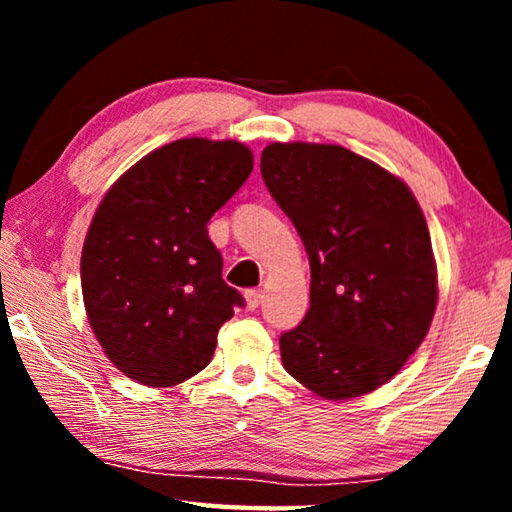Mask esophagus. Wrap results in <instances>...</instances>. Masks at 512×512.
Here are the masks:
<instances>
[{"mask_svg": "<svg viewBox=\"0 0 512 512\" xmlns=\"http://www.w3.org/2000/svg\"><path fill=\"white\" fill-rule=\"evenodd\" d=\"M244 298H246V307L253 311V309H257L259 305H262V298H264V293L259 291V289H248L246 293H244Z\"/></svg>", "mask_w": 512, "mask_h": 512, "instance_id": "1", "label": "esophagus"}]
</instances>
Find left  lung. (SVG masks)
Segmentation results:
<instances>
[{"label":"left lung","mask_w":512,"mask_h":512,"mask_svg":"<svg viewBox=\"0 0 512 512\" xmlns=\"http://www.w3.org/2000/svg\"><path fill=\"white\" fill-rule=\"evenodd\" d=\"M262 178L311 268L307 316L280 336L284 370L325 400L375 391L420 348L436 311L418 201L393 173L336 144H268Z\"/></svg>","instance_id":"8db88e82"}]
</instances>
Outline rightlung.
Instances as JSON below:
<instances>
[{"mask_svg":"<svg viewBox=\"0 0 512 512\" xmlns=\"http://www.w3.org/2000/svg\"><path fill=\"white\" fill-rule=\"evenodd\" d=\"M253 171L235 140L189 137L128 169L94 212L81 255L90 327L106 357L151 388L210 363L221 325L244 307L223 282L207 221Z\"/></svg>","mask_w":512,"mask_h":512,"instance_id":"obj_1","label":"right lung"}]
</instances>
